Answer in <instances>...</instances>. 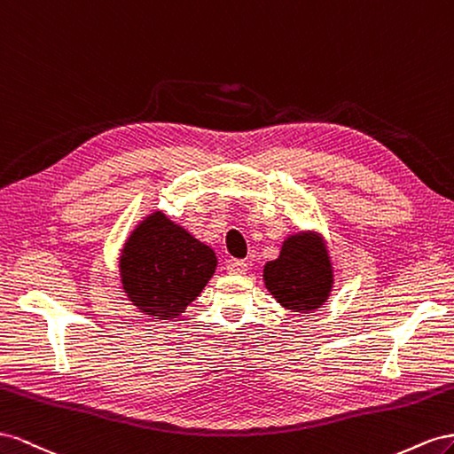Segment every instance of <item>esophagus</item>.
I'll list each match as a JSON object with an SVG mask.
<instances>
[{
    "mask_svg": "<svg viewBox=\"0 0 454 454\" xmlns=\"http://www.w3.org/2000/svg\"><path fill=\"white\" fill-rule=\"evenodd\" d=\"M226 270H228V274L239 276V274H245V271H247V262L239 261V258H230V261L226 262Z\"/></svg>",
    "mask_w": 454,
    "mask_h": 454,
    "instance_id": "obj_1",
    "label": "esophagus"
}]
</instances>
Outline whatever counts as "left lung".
Returning a JSON list of instances; mask_svg holds the SVG:
<instances>
[{
	"instance_id": "1",
	"label": "left lung",
	"mask_w": 454,
	"mask_h": 454,
	"mask_svg": "<svg viewBox=\"0 0 454 454\" xmlns=\"http://www.w3.org/2000/svg\"><path fill=\"white\" fill-rule=\"evenodd\" d=\"M271 296L294 312H314L333 287V270L325 243L317 236L296 234L283 243L279 258L264 266Z\"/></svg>"
}]
</instances>
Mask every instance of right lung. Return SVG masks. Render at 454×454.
I'll list each match as a JSON object with an SVG mask.
<instances>
[{"label": "right lung", "mask_w": 454, "mask_h": 454, "mask_svg": "<svg viewBox=\"0 0 454 454\" xmlns=\"http://www.w3.org/2000/svg\"><path fill=\"white\" fill-rule=\"evenodd\" d=\"M215 268V251L163 213L142 220L120 258L129 301L153 319L183 314L213 278Z\"/></svg>", "instance_id": "obj_1"}]
</instances>
